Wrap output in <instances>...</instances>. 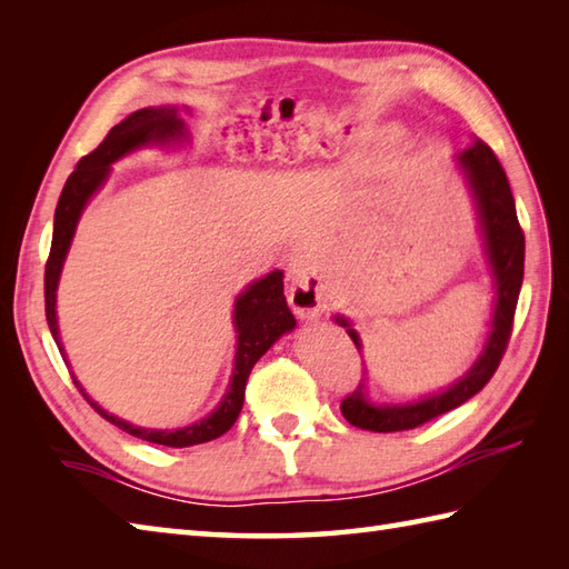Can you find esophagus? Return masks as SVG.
<instances>
[{
    "instance_id": "34e87169",
    "label": "esophagus",
    "mask_w": 569,
    "mask_h": 569,
    "mask_svg": "<svg viewBox=\"0 0 569 569\" xmlns=\"http://www.w3.org/2000/svg\"><path fill=\"white\" fill-rule=\"evenodd\" d=\"M288 303L300 318H312L325 308L320 278L312 271L308 257H296L288 263Z\"/></svg>"
}]
</instances>
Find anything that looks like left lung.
Masks as SVG:
<instances>
[{"label":"left lung","mask_w":569,"mask_h":569,"mask_svg":"<svg viewBox=\"0 0 569 569\" xmlns=\"http://www.w3.org/2000/svg\"><path fill=\"white\" fill-rule=\"evenodd\" d=\"M469 186L475 190L481 229H485L487 253L491 261L493 276H497V310H493V325L485 355L477 359V365L467 371L462 381H457L452 389L445 393L430 396L420 403L410 406H373L365 396V383L359 381L352 393H347L340 403L342 416L352 422L355 428L371 432H398L413 430L422 422L438 418L447 410L462 406L471 396L479 393L489 379L497 373L506 347L511 340L513 316L518 306V293L523 283V259H526V237L518 224L516 202L511 196L509 178H506L503 166L499 163L497 153L491 151L489 143L481 139H471L469 147L459 153ZM337 322L349 328L345 318ZM352 342L359 349V337L355 330H347Z\"/></svg>","instance_id":"left-lung-1"}]
</instances>
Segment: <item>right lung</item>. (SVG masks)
Returning a JSON list of instances; mask_svg holds the SVG:
<instances>
[{
    "instance_id": "obj_1",
    "label": "right lung",
    "mask_w": 569,
    "mask_h": 569,
    "mask_svg": "<svg viewBox=\"0 0 569 569\" xmlns=\"http://www.w3.org/2000/svg\"><path fill=\"white\" fill-rule=\"evenodd\" d=\"M186 134V124L180 119L176 107H147V110H139L129 114L122 124L112 127L107 131V137L100 141V147L82 156L78 161L76 171L70 173L66 180L63 192L58 198L56 208V220H53V241H51V253H48L46 261V278H43V298H46V320L48 328H51L53 340L60 352H63V345L58 340V322H56V288H58V276L63 269L66 253L70 247V239L76 234V224L80 220V212L84 202L98 190L107 173H110V166L122 159L124 153L134 151L139 147H147V143H166L171 139H180ZM234 328L239 332L237 337V361H234V373L232 383H229V391L222 398V403L217 406L212 416L196 422V426L180 428V430H147L129 426V422L119 420L114 416H107L104 410L92 403L88 393L80 389L76 381L78 391L84 396L98 413L110 420L112 426L122 428L124 432L134 435L139 440H147L153 445H166V447H192L210 442L220 438L229 428L234 426L241 406H244V391H247V379L253 369V365L266 355L278 337L283 332L296 328V318L291 308L286 303L283 296V273L271 271L263 276L261 281L251 283L244 293L237 298L234 308Z\"/></svg>"
}]
</instances>
